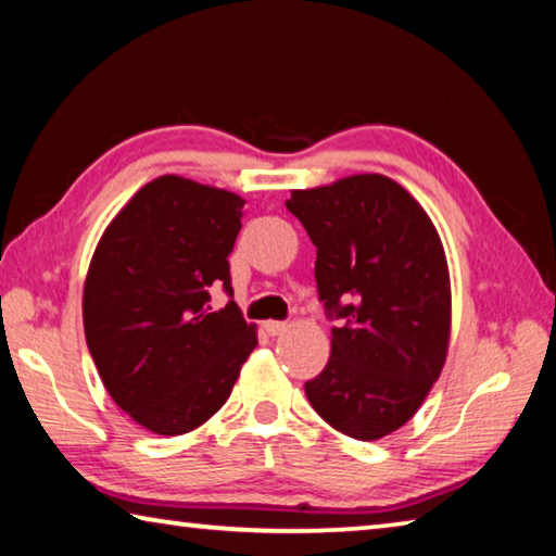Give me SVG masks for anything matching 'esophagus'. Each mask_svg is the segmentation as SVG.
I'll list each match as a JSON object with an SVG mask.
<instances>
[{"instance_id":"esophagus-1","label":"esophagus","mask_w":556,"mask_h":556,"mask_svg":"<svg viewBox=\"0 0 556 556\" xmlns=\"http://www.w3.org/2000/svg\"><path fill=\"white\" fill-rule=\"evenodd\" d=\"M263 329H266L270 337H278V334H286L290 325L288 323H276V319H268V323H263Z\"/></svg>"}]
</instances>
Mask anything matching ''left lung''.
Wrapping results in <instances>:
<instances>
[{"mask_svg": "<svg viewBox=\"0 0 556 556\" xmlns=\"http://www.w3.org/2000/svg\"><path fill=\"white\" fill-rule=\"evenodd\" d=\"M286 207L317 247L319 300L342 319L307 401L337 432L381 440L420 410L446 362L452 288L440 233L378 173L293 190Z\"/></svg>", "mask_w": 556, "mask_h": 556, "instance_id": "obj_1", "label": "left lung"}]
</instances>
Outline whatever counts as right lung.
Returning a JSON list of instances; mask_svg holds the SVG:
<instances>
[{
  "label": "right lung",
  "mask_w": 556,
  "mask_h": 556,
  "mask_svg": "<svg viewBox=\"0 0 556 556\" xmlns=\"http://www.w3.org/2000/svg\"><path fill=\"white\" fill-rule=\"evenodd\" d=\"M243 200L161 175L104 229L83 290L87 349L112 401L153 434H185L227 403L256 349L233 300L212 313L210 288L231 295L227 256Z\"/></svg>",
  "instance_id": "obj_1"
}]
</instances>
